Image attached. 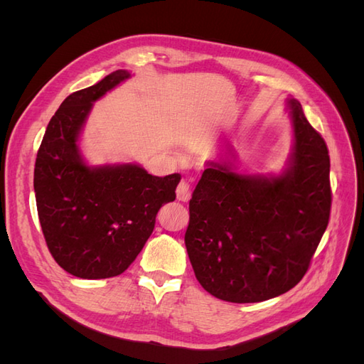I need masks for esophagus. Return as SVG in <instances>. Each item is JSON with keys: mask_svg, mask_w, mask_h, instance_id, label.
Returning <instances> with one entry per match:
<instances>
[{"mask_svg": "<svg viewBox=\"0 0 364 364\" xmlns=\"http://www.w3.org/2000/svg\"><path fill=\"white\" fill-rule=\"evenodd\" d=\"M176 196H178V200L179 202H188L190 197H191V185L188 182L182 181L178 185V190H176Z\"/></svg>", "mask_w": 364, "mask_h": 364, "instance_id": "obj_1", "label": "esophagus"}]
</instances>
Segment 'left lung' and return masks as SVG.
Wrapping results in <instances>:
<instances>
[{
    "instance_id": "left-lung-1",
    "label": "left lung",
    "mask_w": 364,
    "mask_h": 364,
    "mask_svg": "<svg viewBox=\"0 0 364 364\" xmlns=\"http://www.w3.org/2000/svg\"><path fill=\"white\" fill-rule=\"evenodd\" d=\"M289 109V168L266 178L240 174L228 159L208 161L190 200L186 252L197 281L222 301L261 302L287 293L304 278L328 226V147L299 102L290 98Z\"/></svg>"
}]
</instances>
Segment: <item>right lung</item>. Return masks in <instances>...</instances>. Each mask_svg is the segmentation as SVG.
Wrapping results in <instances>:
<instances>
[{"instance_id": "add662e5", "label": "right lung", "mask_w": 364, "mask_h": 364, "mask_svg": "<svg viewBox=\"0 0 364 364\" xmlns=\"http://www.w3.org/2000/svg\"><path fill=\"white\" fill-rule=\"evenodd\" d=\"M129 77L118 70L65 98L38 150L33 185L43 238L54 261L82 279L123 273L181 181L178 173L159 178L136 164H85L77 141L92 103Z\"/></svg>"}]
</instances>
